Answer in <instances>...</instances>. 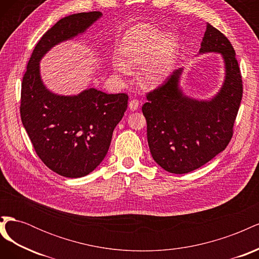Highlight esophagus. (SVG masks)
Masks as SVG:
<instances>
[{
  "instance_id": "34e87169",
  "label": "esophagus",
  "mask_w": 259,
  "mask_h": 259,
  "mask_svg": "<svg viewBox=\"0 0 259 259\" xmlns=\"http://www.w3.org/2000/svg\"><path fill=\"white\" fill-rule=\"evenodd\" d=\"M138 106H139V103L137 99H132L128 104V108L131 109V111H136L138 109Z\"/></svg>"
}]
</instances>
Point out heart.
<instances>
[{
	"label": "heart",
	"mask_w": 259,
	"mask_h": 259,
	"mask_svg": "<svg viewBox=\"0 0 259 259\" xmlns=\"http://www.w3.org/2000/svg\"><path fill=\"white\" fill-rule=\"evenodd\" d=\"M177 38L148 23L128 29L119 46V57L113 59L117 73L128 75L131 67H139L138 79L145 88H155L168 76L177 53Z\"/></svg>",
	"instance_id": "b5f03b06"
}]
</instances>
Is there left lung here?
Segmentation results:
<instances>
[{
    "mask_svg": "<svg viewBox=\"0 0 259 259\" xmlns=\"http://www.w3.org/2000/svg\"><path fill=\"white\" fill-rule=\"evenodd\" d=\"M209 53L221 55L225 69L215 95L206 99L187 95L180 84L184 68H179L148 94L142 109L152 158L169 173L186 174L204 165L232 137L243 93L240 68L228 38L207 23L198 55Z\"/></svg>",
    "mask_w": 259,
    "mask_h": 259,
    "instance_id": "8db88e82",
    "label": "left lung"
}]
</instances>
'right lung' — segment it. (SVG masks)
<instances>
[{
    "label": "right lung",
    "instance_id": "add662e5",
    "mask_svg": "<svg viewBox=\"0 0 259 259\" xmlns=\"http://www.w3.org/2000/svg\"><path fill=\"white\" fill-rule=\"evenodd\" d=\"M103 17L100 12L61 18L37 42L21 84L23 127L43 163L64 177L89 175L103 162L113 131L126 111V94H106L94 88L75 95L50 91L40 62L55 46L73 40Z\"/></svg>",
    "mask_w": 259,
    "mask_h": 259
}]
</instances>
